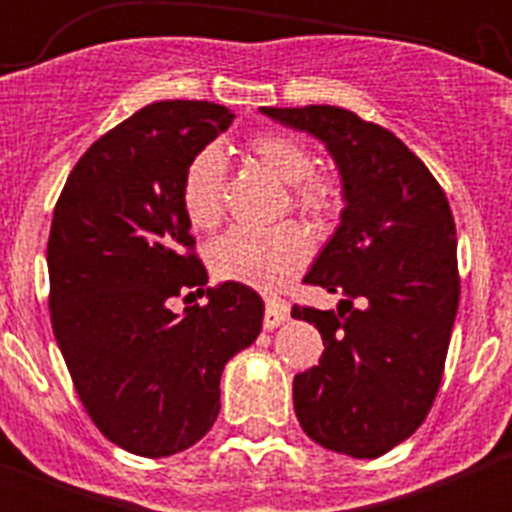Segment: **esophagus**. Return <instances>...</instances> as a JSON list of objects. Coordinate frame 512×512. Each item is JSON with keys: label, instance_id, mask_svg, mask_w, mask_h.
Listing matches in <instances>:
<instances>
[{"label": "esophagus", "instance_id": "1", "mask_svg": "<svg viewBox=\"0 0 512 512\" xmlns=\"http://www.w3.org/2000/svg\"><path fill=\"white\" fill-rule=\"evenodd\" d=\"M289 319V304L285 299H277V297H270L265 302V329H275L280 327L282 322H287Z\"/></svg>", "mask_w": 512, "mask_h": 512}]
</instances>
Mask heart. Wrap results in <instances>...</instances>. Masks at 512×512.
<instances>
[{
    "instance_id": "1",
    "label": "heart",
    "mask_w": 512,
    "mask_h": 512,
    "mask_svg": "<svg viewBox=\"0 0 512 512\" xmlns=\"http://www.w3.org/2000/svg\"><path fill=\"white\" fill-rule=\"evenodd\" d=\"M250 151L280 180L292 185V203L302 213L327 218L342 203L337 178L314 170V156L299 138L287 133H260L250 141ZM227 160L218 146H208L188 163L183 175L185 215L198 230H210L220 223L225 210ZM312 240L294 223H282L267 230L232 227L210 245L208 260L218 277L242 282L257 289H280L307 265Z\"/></svg>"
}]
</instances>
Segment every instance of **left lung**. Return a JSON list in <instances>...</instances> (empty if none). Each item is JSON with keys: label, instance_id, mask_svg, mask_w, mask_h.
<instances>
[{"label": "left lung", "instance_id": "8db88e82", "mask_svg": "<svg viewBox=\"0 0 512 512\" xmlns=\"http://www.w3.org/2000/svg\"><path fill=\"white\" fill-rule=\"evenodd\" d=\"M262 113L327 146L342 175V225L307 285L344 294L329 312L292 307L324 339L294 376V414L329 451L379 458L411 436L438 394L461 280L456 223L423 160L379 123L339 106Z\"/></svg>", "mask_w": 512, "mask_h": 512}]
</instances>
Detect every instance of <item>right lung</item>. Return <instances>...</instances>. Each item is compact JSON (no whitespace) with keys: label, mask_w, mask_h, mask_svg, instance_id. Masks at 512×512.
Returning a JSON list of instances; mask_svg holds the SVG:
<instances>
[{"label":"right lung","mask_w":512,"mask_h":512,"mask_svg":"<svg viewBox=\"0 0 512 512\" xmlns=\"http://www.w3.org/2000/svg\"><path fill=\"white\" fill-rule=\"evenodd\" d=\"M232 118L210 101L151 103L98 138L56 200L54 337L98 431L143 458L185 451L213 428L225 364L262 329L260 294L240 282L205 289L180 198L188 163ZM180 293L209 304L175 315Z\"/></svg>","instance_id":"obj_1"}]
</instances>
